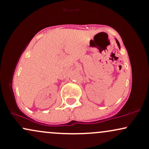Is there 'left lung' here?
I'll list each match as a JSON object with an SVG mask.
<instances>
[{"instance_id": "1", "label": "left lung", "mask_w": 149, "mask_h": 149, "mask_svg": "<svg viewBox=\"0 0 149 149\" xmlns=\"http://www.w3.org/2000/svg\"><path fill=\"white\" fill-rule=\"evenodd\" d=\"M116 42H117V44H118V47H119V48H120V43H119V42L118 41V40H116Z\"/></svg>"}]
</instances>
